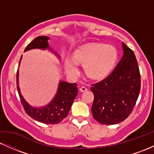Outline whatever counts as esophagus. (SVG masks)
<instances>
[{"label": "esophagus", "mask_w": 154, "mask_h": 154, "mask_svg": "<svg viewBox=\"0 0 154 154\" xmlns=\"http://www.w3.org/2000/svg\"><path fill=\"white\" fill-rule=\"evenodd\" d=\"M79 91L81 92H85L88 91V88L85 87V86H82L80 88H79Z\"/></svg>", "instance_id": "esophagus-1"}]
</instances>
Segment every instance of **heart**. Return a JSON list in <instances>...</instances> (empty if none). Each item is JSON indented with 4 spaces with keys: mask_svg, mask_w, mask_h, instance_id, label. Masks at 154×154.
Here are the masks:
<instances>
[{
    "mask_svg": "<svg viewBox=\"0 0 154 154\" xmlns=\"http://www.w3.org/2000/svg\"><path fill=\"white\" fill-rule=\"evenodd\" d=\"M117 51L111 45L94 43L83 45L73 54V60L66 59L64 68L72 77L79 74L78 64L83 65L85 73L89 77L100 79L110 72L117 61Z\"/></svg>",
    "mask_w": 154,
    "mask_h": 154,
    "instance_id": "obj_1",
    "label": "heart"
}]
</instances>
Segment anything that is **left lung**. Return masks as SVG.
Instances as JSON below:
<instances>
[{
  "label": "left lung",
  "instance_id": "obj_1",
  "mask_svg": "<svg viewBox=\"0 0 154 154\" xmlns=\"http://www.w3.org/2000/svg\"><path fill=\"white\" fill-rule=\"evenodd\" d=\"M124 55L115 69L101 81L92 84V114L103 125H115L131 114L140 91V74L135 55L122 43Z\"/></svg>",
  "mask_w": 154,
  "mask_h": 154
}]
</instances>
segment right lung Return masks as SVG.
<instances>
[{
  "mask_svg": "<svg viewBox=\"0 0 154 154\" xmlns=\"http://www.w3.org/2000/svg\"><path fill=\"white\" fill-rule=\"evenodd\" d=\"M49 37L40 36L35 38L27 45L24 51L33 48H48ZM21 56V59H22ZM19 61V63H20ZM19 69L17 72V88L21 103L24 111L30 117L44 124L56 125L63 121L68 116L74 100L78 93L77 83H69L61 81L59 83L58 92L54 100L48 105L43 108L35 109L30 106L22 97L19 88Z\"/></svg>",
  "mask_w": 154,
  "mask_h": 154,
  "instance_id": "right-lung-1",
  "label": "right lung"
}]
</instances>
